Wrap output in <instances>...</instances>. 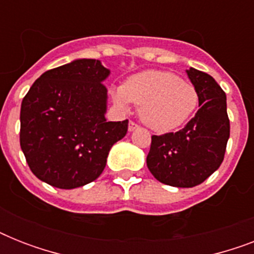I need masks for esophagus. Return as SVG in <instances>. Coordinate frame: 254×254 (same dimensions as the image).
I'll return each mask as SVG.
<instances>
[{
  "label": "esophagus",
  "instance_id": "esophagus-1",
  "mask_svg": "<svg viewBox=\"0 0 254 254\" xmlns=\"http://www.w3.org/2000/svg\"><path fill=\"white\" fill-rule=\"evenodd\" d=\"M137 127H138V125H137L135 123H133V121H130V123H129V127H127V129H129V131H133V130H135Z\"/></svg>",
  "mask_w": 254,
  "mask_h": 254
}]
</instances>
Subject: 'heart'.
<instances>
[{
    "mask_svg": "<svg viewBox=\"0 0 254 254\" xmlns=\"http://www.w3.org/2000/svg\"><path fill=\"white\" fill-rule=\"evenodd\" d=\"M113 103L127 111L134 103L139 116L155 131L177 129L193 115L199 104L196 88L166 71H143L135 73L124 85L111 89Z\"/></svg>",
    "mask_w": 254,
    "mask_h": 254,
    "instance_id": "heart-1",
    "label": "heart"
}]
</instances>
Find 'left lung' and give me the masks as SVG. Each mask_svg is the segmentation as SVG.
Returning a JSON list of instances; mask_svg holds the SVG:
<instances>
[{
    "label": "left lung",
    "instance_id": "left-lung-1",
    "mask_svg": "<svg viewBox=\"0 0 254 254\" xmlns=\"http://www.w3.org/2000/svg\"><path fill=\"white\" fill-rule=\"evenodd\" d=\"M199 95V111L183 129L151 137L147 169L157 181L173 187H193L220 167L229 138L224 91L211 75L186 71Z\"/></svg>",
    "mask_w": 254,
    "mask_h": 254
}]
</instances>
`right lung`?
Wrapping results in <instances>:
<instances>
[{
  "label": "right lung",
  "instance_id": "obj_1",
  "mask_svg": "<svg viewBox=\"0 0 254 254\" xmlns=\"http://www.w3.org/2000/svg\"><path fill=\"white\" fill-rule=\"evenodd\" d=\"M111 71L76 59L38 77L22 100L19 142L30 170L53 187L71 190L100 177L127 120L107 121Z\"/></svg>",
  "mask_w": 254,
  "mask_h": 254
}]
</instances>
